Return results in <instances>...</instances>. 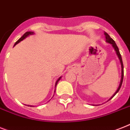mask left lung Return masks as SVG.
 I'll use <instances>...</instances> for the list:
<instances>
[{
    "mask_svg": "<svg viewBox=\"0 0 130 130\" xmlns=\"http://www.w3.org/2000/svg\"><path fill=\"white\" fill-rule=\"evenodd\" d=\"M104 35H105V41H106L107 43H110L111 45H112V47H113V48H114L115 51H116L117 55H118V57L119 58V59H120V63H121V67H122V75H121V80H120V85H119V86H118V88L117 89L116 91V92L113 93V95L111 96L110 98H109V100H107V102H108V101H109L110 100H111V99H112V98H113V97H114L116 95L117 93L119 91V90H120V88H121V86H122V82H123V61H122V56H121V55H120V51H119V48H118V46H117L116 43H115V41L110 37V36L107 34V32H104Z\"/></svg>",
    "mask_w": 130,
    "mask_h": 130,
    "instance_id": "8db88e82",
    "label": "left lung"
}]
</instances>
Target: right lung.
<instances>
[{"instance_id": "obj_1", "label": "right lung", "mask_w": 130, "mask_h": 130, "mask_svg": "<svg viewBox=\"0 0 130 130\" xmlns=\"http://www.w3.org/2000/svg\"><path fill=\"white\" fill-rule=\"evenodd\" d=\"M34 34H35V32H31V31H28V32H25V34L23 35L22 36V37H21V38H20L18 40V41H17V42H16L15 44L14 45V46H15L16 45H17L18 43H20L21 41H23V40H24V39H26V38H27V37H28V36H29V35H34ZM61 79V77H60L58 78V79L57 80V81H56V82H55V87H56V86H57V85L58 82H59V80ZM55 89L54 93H55ZM28 105V106H30V107H32V105Z\"/></svg>"}]
</instances>
